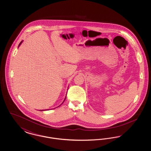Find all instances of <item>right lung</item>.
<instances>
[{
  "label": "right lung",
  "instance_id": "right-lung-1",
  "mask_svg": "<svg viewBox=\"0 0 151 151\" xmlns=\"http://www.w3.org/2000/svg\"><path fill=\"white\" fill-rule=\"evenodd\" d=\"M22 42H21L20 43V44L19 45V47L20 46V45L22 44ZM65 98H66V97H65V100H64V101H63V102H64V101H65ZM63 103H62V104H63ZM59 106H58V107H59ZM48 110H49V109H48ZM44 110H40V111H44Z\"/></svg>",
  "mask_w": 151,
  "mask_h": 151
}]
</instances>
